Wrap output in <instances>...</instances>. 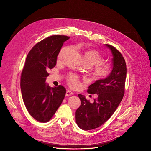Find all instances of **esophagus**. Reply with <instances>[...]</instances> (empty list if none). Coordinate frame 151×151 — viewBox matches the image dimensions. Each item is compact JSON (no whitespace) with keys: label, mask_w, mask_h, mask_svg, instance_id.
Returning a JSON list of instances; mask_svg holds the SVG:
<instances>
[{"label":"esophagus","mask_w":151,"mask_h":151,"mask_svg":"<svg viewBox=\"0 0 151 151\" xmlns=\"http://www.w3.org/2000/svg\"><path fill=\"white\" fill-rule=\"evenodd\" d=\"M65 95H66V96H72V95H73V92H71V91H70V90H67V91H66V93H65Z\"/></svg>","instance_id":"esophagus-1"}]
</instances>
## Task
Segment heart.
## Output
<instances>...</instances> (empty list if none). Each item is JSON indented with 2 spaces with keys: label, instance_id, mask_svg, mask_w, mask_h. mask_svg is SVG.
<instances>
[{
  "label": "heart",
  "instance_id": "b5f03b06",
  "mask_svg": "<svg viewBox=\"0 0 151 151\" xmlns=\"http://www.w3.org/2000/svg\"><path fill=\"white\" fill-rule=\"evenodd\" d=\"M68 48L66 47H63L58 55V59H60L67 52ZM84 59L85 63H89L92 66L96 65L94 70V74L99 79H104L106 78L112 70V65L110 63L103 62L104 58L96 50H89L86 51L84 54ZM70 86L73 88H76L78 86V78L75 75H71L68 80Z\"/></svg>",
  "mask_w": 151,
  "mask_h": 151
}]
</instances>
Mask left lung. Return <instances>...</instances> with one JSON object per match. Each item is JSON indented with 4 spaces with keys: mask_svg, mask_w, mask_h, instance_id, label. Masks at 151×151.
I'll return each instance as SVG.
<instances>
[{
    "mask_svg": "<svg viewBox=\"0 0 151 151\" xmlns=\"http://www.w3.org/2000/svg\"><path fill=\"white\" fill-rule=\"evenodd\" d=\"M112 55V70L104 79L95 81L88 92L97 94L93 103L78 94L81 105L76 111V122L84 130L96 129L108 121L122 100L127 75L126 63L122 55L111 45L105 44Z\"/></svg>",
    "mask_w": 151,
    "mask_h": 151,
    "instance_id": "1",
    "label": "left lung"
}]
</instances>
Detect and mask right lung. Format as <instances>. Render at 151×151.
Segmentation results:
<instances>
[{
  "instance_id": "obj_1",
  "label": "right lung",
  "mask_w": 151,
  "mask_h": 151,
  "mask_svg": "<svg viewBox=\"0 0 151 151\" xmlns=\"http://www.w3.org/2000/svg\"><path fill=\"white\" fill-rule=\"evenodd\" d=\"M65 35H52L36 44L26 58L21 78L23 101L29 114L40 122L49 121L64 99L66 89L60 85L50 88L45 81L47 71L56 65Z\"/></svg>"
}]
</instances>
